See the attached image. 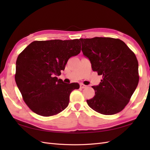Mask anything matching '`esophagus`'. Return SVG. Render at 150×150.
<instances>
[{"label":"esophagus","instance_id":"obj_1","mask_svg":"<svg viewBox=\"0 0 150 150\" xmlns=\"http://www.w3.org/2000/svg\"><path fill=\"white\" fill-rule=\"evenodd\" d=\"M86 87V86L84 85V84H80V88H81L84 89V88H85Z\"/></svg>","mask_w":150,"mask_h":150}]
</instances>
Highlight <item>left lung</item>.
I'll list each match as a JSON object with an SVG mask.
<instances>
[{"label": "left lung", "mask_w": 150, "mask_h": 150, "mask_svg": "<svg viewBox=\"0 0 150 150\" xmlns=\"http://www.w3.org/2000/svg\"><path fill=\"white\" fill-rule=\"evenodd\" d=\"M82 51L93 71L103 76L98 86H92L94 96L87 100L93 110L105 115L121 111L139 82L138 62L134 53L119 39H80Z\"/></svg>", "instance_id": "obj_1"}]
</instances>
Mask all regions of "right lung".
<instances>
[{
    "instance_id": "right-lung-1",
    "label": "right lung",
    "mask_w": 150,
    "mask_h": 150,
    "mask_svg": "<svg viewBox=\"0 0 150 150\" xmlns=\"http://www.w3.org/2000/svg\"><path fill=\"white\" fill-rule=\"evenodd\" d=\"M80 39L35 40L17 59L15 80L24 102L34 112L51 116L67 108L78 83L67 84L57 76L69 59L80 53Z\"/></svg>"
}]
</instances>
